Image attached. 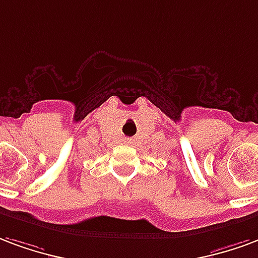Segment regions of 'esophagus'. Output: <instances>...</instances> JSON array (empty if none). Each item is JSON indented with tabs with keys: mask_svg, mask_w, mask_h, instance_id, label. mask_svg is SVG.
<instances>
[{
	"mask_svg": "<svg viewBox=\"0 0 258 258\" xmlns=\"http://www.w3.org/2000/svg\"><path fill=\"white\" fill-rule=\"evenodd\" d=\"M125 143H126V144H129V143H131V140H129V139H125Z\"/></svg>",
	"mask_w": 258,
	"mask_h": 258,
	"instance_id": "34e87169",
	"label": "esophagus"
}]
</instances>
